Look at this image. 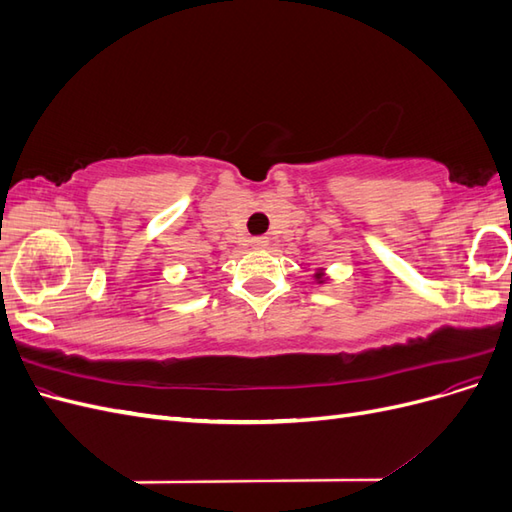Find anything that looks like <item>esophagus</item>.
<instances>
[{"label": "esophagus", "instance_id": "34e87169", "mask_svg": "<svg viewBox=\"0 0 512 512\" xmlns=\"http://www.w3.org/2000/svg\"><path fill=\"white\" fill-rule=\"evenodd\" d=\"M269 245V239L267 237H254L252 239V247H256V250H262V247Z\"/></svg>", "mask_w": 512, "mask_h": 512}]
</instances>
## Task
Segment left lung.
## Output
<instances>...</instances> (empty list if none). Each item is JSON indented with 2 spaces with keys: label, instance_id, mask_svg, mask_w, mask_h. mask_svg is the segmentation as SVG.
Returning a JSON list of instances; mask_svg holds the SVG:
<instances>
[{
  "label": "left lung",
  "instance_id": "1",
  "mask_svg": "<svg viewBox=\"0 0 512 512\" xmlns=\"http://www.w3.org/2000/svg\"><path fill=\"white\" fill-rule=\"evenodd\" d=\"M314 280H316V284H329V275H327V271H324L322 267H318L314 271Z\"/></svg>",
  "mask_w": 512,
  "mask_h": 512
}]
</instances>
